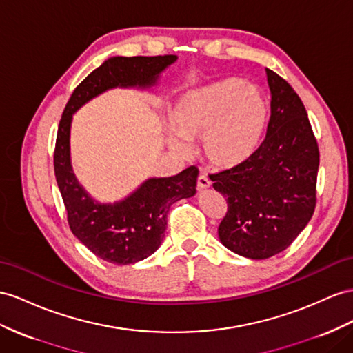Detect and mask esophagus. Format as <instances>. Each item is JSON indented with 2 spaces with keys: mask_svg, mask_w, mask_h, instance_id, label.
I'll return each mask as SVG.
<instances>
[{
  "mask_svg": "<svg viewBox=\"0 0 353 353\" xmlns=\"http://www.w3.org/2000/svg\"><path fill=\"white\" fill-rule=\"evenodd\" d=\"M212 185V182L209 180V177H205L204 174H200L196 177V189L198 191H203V189H207Z\"/></svg>",
  "mask_w": 353,
  "mask_h": 353,
  "instance_id": "obj_1",
  "label": "esophagus"
}]
</instances>
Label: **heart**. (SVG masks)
I'll return each instance as SVG.
<instances>
[{"mask_svg":"<svg viewBox=\"0 0 353 353\" xmlns=\"http://www.w3.org/2000/svg\"><path fill=\"white\" fill-rule=\"evenodd\" d=\"M264 94L241 79H225L189 90L179 99L170 135L171 149L186 152L184 140H200V152L214 168H236L255 155L268 123Z\"/></svg>","mask_w":353,"mask_h":353,"instance_id":"1","label":"heart"}]
</instances>
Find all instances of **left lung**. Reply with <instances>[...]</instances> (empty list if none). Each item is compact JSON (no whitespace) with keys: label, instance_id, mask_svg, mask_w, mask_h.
Instances as JSON below:
<instances>
[{"label":"left lung","instance_id":"8db88e82","mask_svg":"<svg viewBox=\"0 0 353 353\" xmlns=\"http://www.w3.org/2000/svg\"><path fill=\"white\" fill-rule=\"evenodd\" d=\"M271 116L255 155L236 168L210 174L227 200L218 234L225 248L250 259L280 254L312 219L319 148L301 98L267 70Z\"/></svg>","mask_w":353,"mask_h":353}]
</instances>
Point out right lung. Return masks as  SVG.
<instances>
[{"mask_svg": "<svg viewBox=\"0 0 353 353\" xmlns=\"http://www.w3.org/2000/svg\"><path fill=\"white\" fill-rule=\"evenodd\" d=\"M177 58L114 57L94 70L73 90L58 125L53 168L67 210L71 232L107 263L128 265L155 252L167 230L171 204L195 194L198 170L188 167L171 177L149 179L126 200L98 204L77 183L70 165V123L73 113L90 98L116 86H149Z\"/></svg>", "mask_w": 353, "mask_h": 353, "instance_id": "right-lung-1", "label": "right lung"}]
</instances>
